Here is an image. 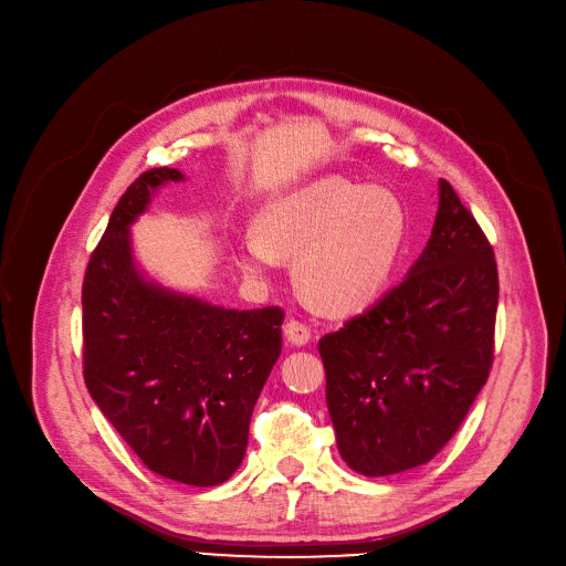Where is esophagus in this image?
Here are the masks:
<instances>
[{
  "label": "esophagus",
  "instance_id": "1",
  "mask_svg": "<svg viewBox=\"0 0 566 566\" xmlns=\"http://www.w3.org/2000/svg\"><path fill=\"white\" fill-rule=\"evenodd\" d=\"M284 335H286V339H289L291 344H295V346H305V344L310 342V337H312V333H310V328H307V323H303V321H298V318H289V321H286Z\"/></svg>",
  "mask_w": 566,
  "mask_h": 566
}]
</instances>
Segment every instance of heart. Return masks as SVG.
I'll return each mask as SVG.
<instances>
[{
    "label": "heart",
    "instance_id": "heart-1",
    "mask_svg": "<svg viewBox=\"0 0 566 566\" xmlns=\"http://www.w3.org/2000/svg\"><path fill=\"white\" fill-rule=\"evenodd\" d=\"M241 265L263 273L295 256V280L328 314L367 307L388 284L406 241V211L385 188L328 176L265 206Z\"/></svg>",
    "mask_w": 566,
    "mask_h": 566
}]
</instances>
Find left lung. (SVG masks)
Instances as JSON below:
<instances>
[{
    "label": "left lung",
    "mask_w": 566,
    "mask_h": 566,
    "mask_svg": "<svg viewBox=\"0 0 566 566\" xmlns=\"http://www.w3.org/2000/svg\"><path fill=\"white\" fill-rule=\"evenodd\" d=\"M497 263L486 233L440 178L429 243L410 275L318 339L342 459L367 478L431 461L489 380Z\"/></svg>",
    "instance_id": "obj_1"
}]
</instances>
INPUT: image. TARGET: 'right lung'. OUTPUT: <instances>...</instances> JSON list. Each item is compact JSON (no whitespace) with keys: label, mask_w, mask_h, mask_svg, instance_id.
Returning <instances> with one entry per match:
<instances>
[{"label":"right lung","mask_w":566,"mask_h":566,"mask_svg":"<svg viewBox=\"0 0 566 566\" xmlns=\"http://www.w3.org/2000/svg\"><path fill=\"white\" fill-rule=\"evenodd\" d=\"M184 174H139L82 282V374L109 424L167 480L218 486L241 465L254 403L282 350V307L222 310L146 284L128 224Z\"/></svg>","instance_id":"add662e5"}]
</instances>
